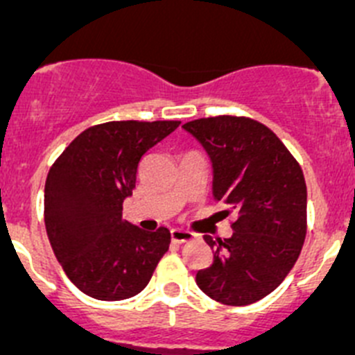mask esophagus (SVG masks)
Instances as JSON below:
<instances>
[{
    "label": "esophagus",
    "mask_w": 355,
    "mask_h": 355,
    "mask_svg": "<svg viewBox=\"0 0 355 355\" xmlns=\"http://www.w3.org/2000/svg\"><path fill=\"white\" fill-rule=\"evenodd\" d=\"M171 239L178 244H185V242L194 241V233L185 232V230H171Z\"/></svg>",
    "instance_id": "1"
}]
</instances>
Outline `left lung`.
I'll return each instance as SVG.
<instances>
[{
  "mask_svg": "<svg viewBox=\"0 0 355 355\" xmlns=\"http://www.w3.org/2000/svg\"><path fill=\"white\" fill-rule=\"evenodd\" d=\"M184 127L207 150L214 168L212 196L235 212L230 239L214 249L196 285L226 306L260 301L283 283L306 239V191L301 166L276 134L245 116H210Z\"/></svg>",
  "mask_w": 355,
  "mask_h": 355,
  "instance_id": "left-lung-1",
  "label": "left lung"
}]
</instances>
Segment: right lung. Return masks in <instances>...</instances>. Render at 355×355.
<instances>
[{"mask_svg": "<svg viewBox=\"0 0 355 355\" xmlns=\"http://www.w3.org/2000/svg\"><path fill=\"white\" fill-rule=\"evenodd\" d=\"M180 122L98 123L83 130L51 166L44 221L69 279L98 301H123L148 285L170 248V230L143 232L122 217L139 162Z\"/></svg>", "mask_w": 355, "mask_h": 355, "instance_id": "add662e5", "label": "right lung"}]
</instances>
